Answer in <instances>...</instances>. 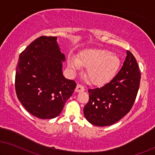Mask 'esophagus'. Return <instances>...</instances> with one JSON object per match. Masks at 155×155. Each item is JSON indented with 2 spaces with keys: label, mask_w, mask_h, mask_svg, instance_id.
Wrapping results in <instances>:
<instances>
[{
  "label": "esophagus",
  "mask_w": 155,
  "mask_h": 155,
  "mask_svg": "<svg viewBox=\"0 0 155 155\" xmlns=\"http://www.w3.org/2000/svg\"><path fill=\"white\" fill-rule=\"evenodd\" d=\"M76 92H81V91H85V87H84V85H82L81 84H77V87H76Z\"/></svg>",
  "instance_id": "obj_1"
}]
</instances>
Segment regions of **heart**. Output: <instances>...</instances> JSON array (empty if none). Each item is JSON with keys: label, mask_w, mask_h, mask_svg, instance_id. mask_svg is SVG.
<instances>
[{"label": "heart", "mask_w": 155, "mask_h": 155, "mask_svg": "<svg viewBox=\"0 0 155 155\" xmlns=\"http://www.w3.org/2000/svg\"><path fill=\"white\" fill-rule=\"evenodd\" d=\"M120 64V61L117 55L102 48L86 50L80 54L77 59L74 57L68 59V66L71 70L86 67L87 77L95 84H103L111 79Z\"/></svg>", "instance_id": "heart-1"}]
</instances>
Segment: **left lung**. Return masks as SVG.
I'll return each instance as SVG.
<instances>
[{
    "label": "left lung",
    "instance_id": "8db88e82",
    "mask_svg": "<svg viewBox=\"0 0 155 155\" xmlns=\"http://www.w3.org/2000/svg\"><path fill=\"white\" fill-rule=\"evenodd\" d=\"M123 65L104 86L88 89L89 101L84 108L85 118L98 127L111 125L130 111L137 98L140 72L137 60L127 51Z\"/></svg>",
    "mask_w": 155,
    "mask_h": 155
}]
</instances>
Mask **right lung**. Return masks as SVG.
I'll use <instances>...</instances> for the list:
<instances>
[{
  "label": "right lung",
  "instance_id": "obj_1",
  "mask_svg": "<svg viewBox=\"0 0 155 155\" xmlns=\"http://www.w3.org/2000/svg\"><path fill=\"white\" fill-rule=\"evenodd\" d=\"M56 39L37 38L21 53L16 69L18 100L30 114L41 119L59 115L77 86L74 81L63 77L62 61L65 58Z\"/></svg>",
  "mask_w": 155,
  "mask_h": 155
}]
</instances>
